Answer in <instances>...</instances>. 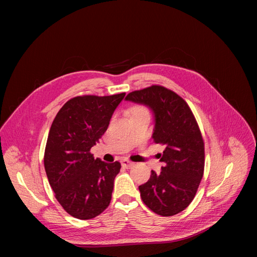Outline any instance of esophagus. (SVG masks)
I'll return each instance as SVG.
<instances>
[{
    "label": "esophagus",
    "mask_w": 257,
    "mask_h": 257,
    "mask_svg": "<svg viewBox=\"0 0 257 257\" xmlns=\"http://www.w3.org/2000/svg\"><path fill=\"white\" fill-rule=\"evenodd\" d=\"M121 164H122V166H123V167L130 168V167L133 166L134 163H133V162H131V161H128V160H125V159H124V160H122V161H121Z\"/></svg>",
    "instance_id": "1"
}]
</instances>
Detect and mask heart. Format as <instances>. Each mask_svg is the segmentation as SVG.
<instances>
[{"label":"heart","mask_w":257,"mask_h":257,"mask_svg":"<svg viewBox=\"0 0 257 257\" xmlns=\"http://www.w3.org/2000/svg\"><path fill=\"white\" fill-rule=\"evenodd\" d=\"M144 110H146V109H144L143 107H135L134 109H133V112L134 111H144Z\"/></svg>","instance_id":"heart-1"}]
</instances>
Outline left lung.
<instances>
[{"label":"left lung","instance_id":"obj_1","mask_svg":"<svg viewBox=\"0 0 257 257\" xmlns=\"http://www.w3.org/2000/svg\"><path fill=\"white\" fill-rule=\"evenodd\" d=\"M128 102L144 105L153 113L152 138L164 147L160 154L161 173L139 185L144 203L163 216L175 215L188 207L204 175L205 148L190 107L175 92L161 85L131 92Z\"/></svg>","mask_w":257,"mask_h":257}]
</instances>
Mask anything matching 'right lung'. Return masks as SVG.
Instances as JSON below:
<instances>
[{
  "instance_id": "obj_1",
  "label": "right lung",
  "mask_w": 257,
  "mask_h": 257,
  "mask_svg": "<svg viewBox=\"0 0 257 257\" xmlns=\"http://www.w3.org/2000/svg\"><path fill=\"white\" fill-rule=\"evenodd\" d=\"M124 96L125 93L74 97L51 124L45 170L60 205L77 219H93L109 206L121 165L94 159L90 150L102 138Z\"/></svg>"
}]
</instances>
